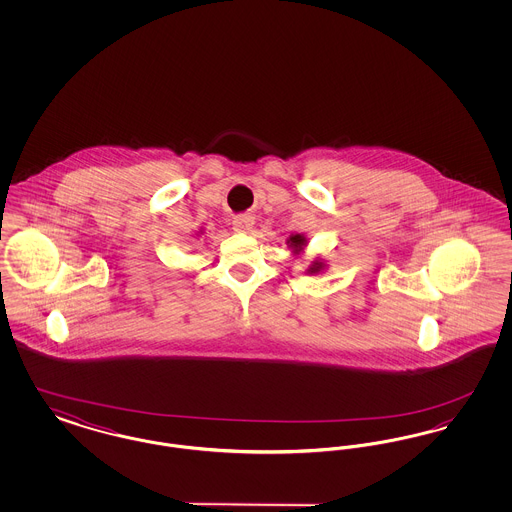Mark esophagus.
Here are the masks:
<instances>
[{"label":"esophagus","mask_w":512,"mask_h":512,"mask_svg":"<svg viewBox=\"0 0 512 512\" xmlns=\"http://www.w3.org/2000/svg\"><path fill=\"white\" fill-rule=\"evenodd\" d=\"M253 226V217L251 215H238L234 219V230L236 232H249Z\"/></svg>","instance_id":"obj_1"}]
</instances>
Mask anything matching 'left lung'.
I'll return each instance as SVG.
<instances>
[{"instance_id":"8db88e82","label":"left lung","mask_w":512,"mask_h":512,"mask_svg":"<svg viewBox=\"0 0 512 512\" xmlns=\"http://www.w3.org/2000/svg\"><path fill=\"white\" fill-rule=\"evenodd\" d=\"M290 240H292V244L295 245V247H301V245H303V238H301V236H293ZM315 270H317V268H315Z\"/></svg>"}]
</instances>
